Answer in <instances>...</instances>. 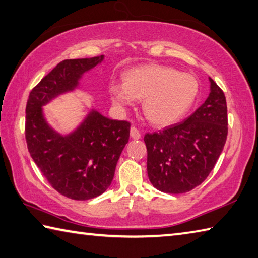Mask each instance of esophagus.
I'll use <instances>...</instances> for the list:
<instances>
[{"instance_id":"obj_1","label":"esophagus","mask_w":258,"mask_h":258,"mask_svg":"<svg viewBox=\"0 0 258 258\" xmlns=\"http://www.w3.org/2000/svg\"><path fill=\"white\" fill-rule=\"evenodd\" d=\"M130 134H131V138H132L133 140L141 139V133H140V131L137 127H134V126H132V127H131Z\"/></svg>"}]
</instances>
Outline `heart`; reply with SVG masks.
<instances>
[{
    "instance_id": "obj_1",
    "label": "heart",
    "mask_w": 258,
    "mask_h": 258,
    "mask_svg": "<svg viewBox=\"0 0 258 258\" xmlns=\"http://www.w3.org/2000/svg\"><path fill=\"white\" fill-rule=\"evenodd\" d=\"M124 83H111V101L120 108L143 100V113L150 123L165 127L186 115L199 95V81L193 74L179 72L160 64H148L128 70Z\"/></svg>"
}]
</instances>
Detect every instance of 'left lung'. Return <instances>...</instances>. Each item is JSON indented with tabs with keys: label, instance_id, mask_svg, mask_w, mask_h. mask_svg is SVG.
Wrapping results in <instances>:
<instances>
[{
	"label": "left lung",
	"instance_id": "1",
	"mask_svg": "<svg viewBox=\"0 0 258 258\" xmlns=\"http://www.w3.org/2000/svg\"><path fill=\"white\" fill-rule=\"evenodd\" d=\"M209 80V97L188 118L159 133L144 135L149 179L163 193L182 194L202 184L226 144V97L212 79Z\"/></svg>",
	"mask_w": 258,
	"mask_h": 258
}]
</instances>
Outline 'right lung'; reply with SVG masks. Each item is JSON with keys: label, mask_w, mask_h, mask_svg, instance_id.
Instances as JSON below:
<instances>
[{"label": "right lung", "mask_w": 258, "mask_h": 258, "mask_svg": "<svg viewBox=\"0 0 258 258\" xmlns=\"http://www.w3.org/2000/svg\"><path fill=\"white\" fill-rule=\"evenodd\" d=\"M102 59L104 55L62 60L32 89L26 106V141L32 160L55 190L77 201L97 198L110 186L131 124L91 109L72 133L62 135L45 119L43 106L78 88L83 74Z\"/></svg>", "instance_id": "1"}]
</instances>
